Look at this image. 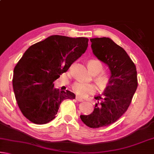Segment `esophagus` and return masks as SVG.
Returning a JSON list of instances; mask_svg holds the SVG:
<instances>
[{
	"label": "esophagus",
	"instance_id": "1",
	"mask_svg": "<svg viewBox=\"0 0 154 154\" xmlns=\"http://www.w3.org/2000/svg\"><path fill=\"white\" fill-rule=\"evenodd\" d=\"M75 99H76L77 101H79V102H83V99L79 98V96H76V98H75Z\"/></svg>",
	"mask_w": 154,
	"mask_h": 154
}]
</instances>
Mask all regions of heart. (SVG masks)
Wrapping results in <instances>:
<instances>
[{"label":"heart","instance_id":"b5f03b06","mask_svg":"<svg viewBox=\"0 0 154 154\" xmlns=\"http://www.w3.org/2000/svg\"><path fill=\"white\" fill-rule=\"evenodd\" d=\"M88 66L92 74L96 75L94 81L100 90H106L111 83V76L107 71H103V65L98 59H91L88 62ZM73 92L82 98L92 94L96 91V86L94 83L75 82L72 85Z\"/></svg>","mask_w":154,"mask_h":154}]
</instances>
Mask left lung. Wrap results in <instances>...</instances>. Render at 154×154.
Returning <instances> with one entry per match:
<instances>
[{
  "label": "left lung",
  "mask_w": 154,
  "mask_h": 154,
  "mask_svg": "<svg viewBox=\"0 0 154 154\" xmlns=\"http://www.w3.org/2000/svg\"><path fill=\"white\" fill-rule=\"evenodd\" d=\"M92 49L98 59L105 62L111 71V81L92 113L81 115L82 122L92 128L107 126L116 122L129 107L138 86L136 66L126 51L111 38H90Z\"/></svg>",
  "instance_id": "obj_1"
}]
</instances>
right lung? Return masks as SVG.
<instances>
[{
  "label": "right lung",
  "mask_w": 154,
  "mask_h": 154,
  "mask_svg": "<svg viewBox=\"0 0 154 154\" xmlns=\"http://www.w3.org/2000/svg\"><path fill=\"white\" fill-rule=\"evenodd\" d=\"M88 38L52 35L31 45L15 66L13 88L18 106L28 120L45 124L56 118L61 103L74 93L54 88V82L85 53Z\"/></svg>",
  "instance_id": "obj_1"
}]
</instances>
